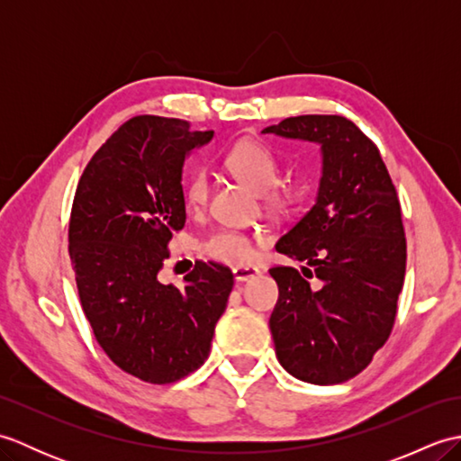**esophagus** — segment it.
<instances>
[{
  "label": "esophagus",
  "mask_w": 461,
  "mask_h": 461,
  "mask_svg": "<svg viewBox=\"0 0 461 461\" xmlns=\"http://www.w3.org/2000/svg\"><path fill=\"white\" fill-rule=\"evenodd\" d=\"M259 269L258 267H246V266H238V267H233V277H236V281H249V279H253V277H258L259 276Z\"/></svg>",
  "instance_id": "esophagus-1"
}]
</instances>
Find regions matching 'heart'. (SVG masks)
Masks as SVG:
<instances>
[{
    "label": "heart",
    "instance_id": "b5f03b06",
    "mask_svg": "<svg viewBox=\"0 0 461 461\" xmlns=\"http://www.w3.org/2000/svg\"><path fill=\"white\" fill-rule=\"evenodd\" d=\"M225 166L238 180L261 194L271 213L287 215L295 212L307 198V185L301 182L279 184L281 162L267 144L259 140H241L225 154ZM210 180L203 170L190 174L184 185V198L192 208H200L208 200ZM203 256L221 263H248L253 258V241L233 230H218L200 243Z\"/></svg>",
    "mask_w": 461,
    "mask_h": 461
}]
</instances>
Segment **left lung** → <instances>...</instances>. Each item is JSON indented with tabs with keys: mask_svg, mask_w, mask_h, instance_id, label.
<instances>
[{
	"mask_svg": "<svg viewBox=\"0 0 461 461\" xmlns=\"http://www.w3.org/2000/svg\"><path fill=\"white\" fill-rule=\"evenodd\" d=\"M263 132L321 144L317 202L276 246L307 266L269 269L279 287L269 329L289 375L339 384L370 365L394 327L406 273L398 194L378 146L345 116H291Z\"/></svg>",
	"mask_w": 461,
	"mask_h": 461,
	"instance_id": "obj_1",
	"label": "left lung"
}]
</instances>
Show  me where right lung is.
I'll return each instance as SVG.
<instances>
[{
	"label": "right lung",
	"instance_id": "add662e5",
	"mask_svg": "<svg viewBox=\"0 0 461 461\" xmlns=\"http://www.w3.org/2000/svg\"><path fill=\"white\" fill-rule=\"evenodd\" d=\"M212 136L134 116L95 152L75 192L68 256L83 312L106 357L150 384L203 365L233 287L230 267L213 261H195L182 287L158 281L185 223L184 160Z\"/></svg>",
	"mask_w": 461,
	"mask_h": 461
}]
</instances>
